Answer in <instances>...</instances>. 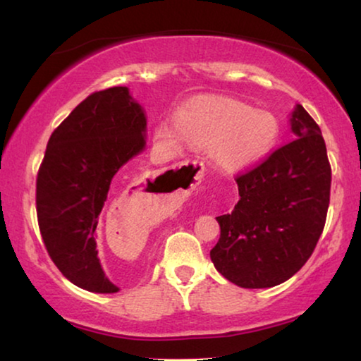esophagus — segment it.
<instances>
[{
  "label": "esophagus",
  "instance_id": "obj_1",
  "mask_svg": "<svg viewBox=\"0 0 361 361\" xmlns=\"http://www.w3.org/2000/svg\"><path fill=\"white\" fill-rule=\"evenodd\" d=\"M187 164V168L190 169V173H188V176H190V187H195V185H198L200 182H202V177H203V166L200 164V163H197V161H193V163H185ZM163 182H171V179H168V177H164L163 179Z\"/></svg>",
  "mask_w": 361,
  "mask_h": 361
}]
</instances>
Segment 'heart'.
Listing matches in <instances>:
<instances>
[{
  "label": "heart",
  "mask_w": 361,
  "mask_h": 361,
  "mask_svg": "<svg viewBox=\"0 0 361 361\" xmlns=\"http://www.w3.org/2000/svg\"><path fill=\"white\" fill-rule=\"evenodd\" d=\"M154 142L168 154L180 152L182 142L208 148L209 158L224 171H242L269 157L281 137L279 119L273 113L253 109L229 98L202 99L180 108L176 123L159 121Z\"/></svg>",
  "instance_id": "b5f03b06"
}]
</instances>
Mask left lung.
<instances>
[{
	"instance_id": "obj_1",
	"label": "left lung",
	"mask_w": 361,
	"mask_h": 361,
	"mask_svg": "<svg viewBox=\"0 0 361 361\" xmlns=\"http://www.w3.org/2000/svg\"><path fill=\"white\" fill-rule=\"evenodd\" d=\"M293 140L238 176L232 213L218 216L214 268L243 289L290 279L312 257L329 208L331 166L321 129L302 104L290 114Z\"/></svg>"
}]
</instances>
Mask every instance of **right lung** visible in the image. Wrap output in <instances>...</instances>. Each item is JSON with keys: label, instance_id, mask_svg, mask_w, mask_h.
<instances>
[{"label": "right lung", "instance_id": "add662e5", "mask_svg": "<svg viewBox=\"0 0 361 361\" xmlns=\"http://www.w3.org/2000/svg\"><path fill=\"white\" fill-rule=\"evenodd\" d=\"M147 145V114L127 87L87 97L48 140L37 177L38 226L48 255L80 289L114 293L97 250L114 176Z\"/></svg>", "mask_w": 361, "mask_h": 361}]
</instances>
